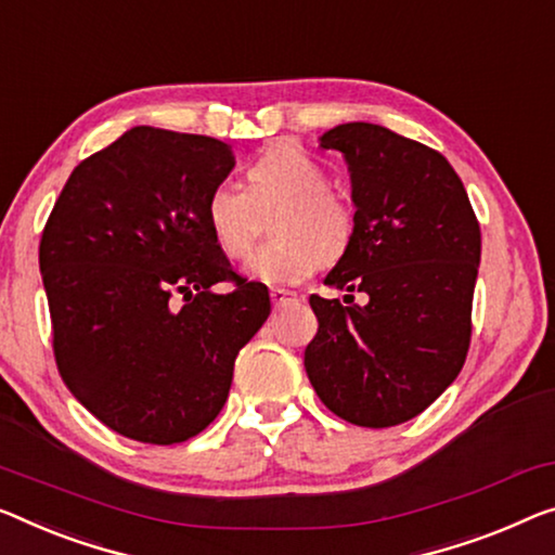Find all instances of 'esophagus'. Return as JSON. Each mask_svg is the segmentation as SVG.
<instances>
[{"label": "esophagus", "instance_id": "34e87169", "mask_svg": "<svg viewBox=\"0 0 555 555\" xmlns=\"http://www.w3.org/2000/svg\"><path fill=\"white\" fill-rule=\"evenodd\" d=\"M296 294L288 292V288H271V301H274V306L279 309V306H286L288 301H294Z\"/></svg>", "mask_w": 555, "mask_h": 555}]
</instances>
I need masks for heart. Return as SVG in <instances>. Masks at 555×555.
Here are the masks:
<instances>
[{
    "mask_svg": "<svg viewBox=\"0 0 555 555\" xmlns=\"http://www.w3.org/2000/svg\"><path fill=\"white\" fill-rule=\"evenodd\" d=\"M281 204L271 217V242L246 267L267 284H299L321 263L349 249L357 227L353 206L331 189L328 171L299 144L263 149L246 171V189L219 181L206 194V229L229 259H244L256 238V209Z\"/></svg>",
    "mask_w": 555,
    "mask_h": 555,
    "instance_id": "heart-1",
    "label": "heart"
}]
</instances>
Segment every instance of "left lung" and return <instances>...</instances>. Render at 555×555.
I'll list each match as a JSON object with an SVG mask.
<instances>
[{
    "mask_svg": "<svg viewBox=\"0 0 555 555\" xmlns=\"http://www.w3.org/2000/svg\"><path fill=\"white\" fill-rule=\"evenodd\" d=\"M321 146L344 154L357 206L349 249L324 284L369 304L311 294L319 331L304 366L328 411L388 428L431 406L463 369L481 229L436 149L369 121L338 124Z\"/></svg>",
    "mask_w": 555,
    "mask_h": 555,
    "instance_id": "8db88e82",
    "label": "left lung"
}]
</instances>
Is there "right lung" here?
<instances>
[{
	"instance_id": "obj_1",
	"label": "right lung",
	"mask_w": 555,
	"mask_h": 555,
	"mask_svg": "<svg viewBox=\"0 0 555 555\" xmlns=\"http://www.w3.org/2000/svg\"><path fill=\"white\" fill-rule=\"evenodd\" d=\"M234 164L219 139L134 127L72 171L41 231L56 369L81 406L134 441L202 434L271 313L269 288L231 269L204 221L206 194ZM221 280L229 295L210 292Z\"/></svg>"
}]
</instances>
